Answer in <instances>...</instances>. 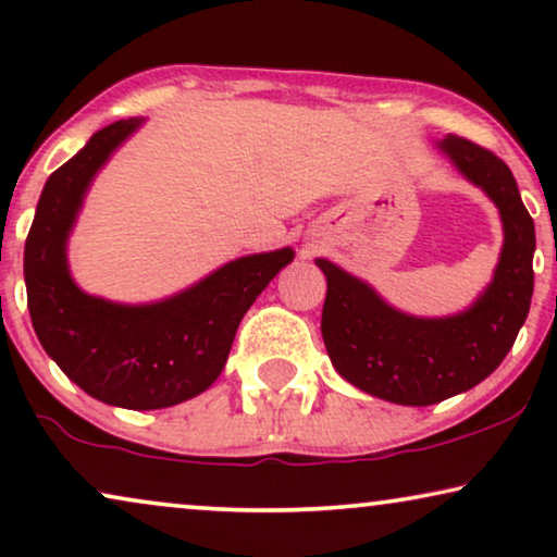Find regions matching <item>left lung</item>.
Returning <instances> with one entry per match:
<instances>
[{
    "label": "left lung",
    "instance_id": "1",
    "mask_svg": "<svg viewBox=\"0 0 557 557\" xmlns=\"http://www.w3.org/2000/svg\"><path fill=\"white\" fill-rule=\"evenodd\" d=\"M438 149L497 205L505 246L492 284L467 311L444 319L403 314L364 281L326 258L322 337L347 383L400 406H433L490 377L512 349L530 311L535 223L509 166L490 149L448 134Z\"/></svg>",
    "mask_w": 557,
    "mask_h": 557
}]
</instances>
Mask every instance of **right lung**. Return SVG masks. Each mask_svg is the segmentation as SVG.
I'll return each mask as SVG.
<instances>
[{"instance_id":"1","label":"right lung","mask_w":557,"mask_h":557,"mask_svg":"<svg viewBox=\"0 0 557 557\" xmlns=\"http://www.w3.org/2000/svg\"><path fill=\"white\" fill-rule=\"evenodd\" d=\"M141 121L101 128L50 174L25 243L27 307L45 352L96 400L128 410L170 408L208 391L243 314L294 261L292 248L235 258L187 292L141 307L81 292L67 271V235L96 172Z\"/></svg>"}]
</instances>
